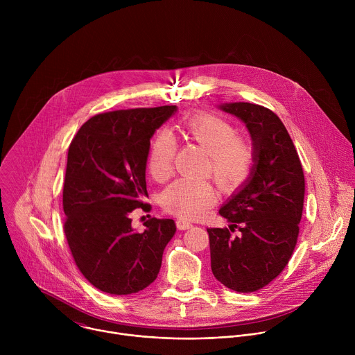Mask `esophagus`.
<instances>
[{"label":"esophagus","mask_w":355,"mask_h":355,"mask_svg":"<svg viewBox=\"0 0 355 355\" xmlns=\"http://www.w3.org/2000/svg\"><path fill=\"white\" fill-rule=\"evenodd\" d=\"M175 225H177V229H178V230H187V229L192 227V225H191L189 222L184 220V219H177V220H175Z\"/></svg>","instance_id":"34e87169"}]
</instances>
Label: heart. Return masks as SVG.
Listing matches in <instances>:
<instances>
[{"mask_svg": "<svg viewBox=\"0 0 355 355\" xmlns=\"http://www.w3.org/2000/svg\"><path fill=\"white\" fill-rule=\"evenodd\" d=\"M182 135L208 151L204 175L212 177L219 189L232 192L241 187L256 166V146L247 136L237 135L226 119L212 114H191L181 122ZM177 141L167 129L160 130L150 144L147 170L156 182H166L174 173ZM216 193L204 180H178L160 196L163 209L185 220L205 215Z\"/></svg>", "mask_w": 355, "mask_h": 355, "instance_id": "b5f03b06", "label": "heart"}]
</instances>
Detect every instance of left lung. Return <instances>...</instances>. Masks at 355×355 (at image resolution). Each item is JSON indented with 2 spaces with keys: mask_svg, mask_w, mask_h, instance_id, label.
I'll list each match as a JSON object with an SVG mask.
<instances>
[{
  "mask_svg": "<svg viewBox=\"0 0 355 355\" xmlns=\"http://www.w3.org/2000/svg\"><path fill=\"white\" fill-rule=\"evenodd\" d=\"M220 108L245 123L257 157L247 182L219 211L229 227L208 229L211 267L225 286L248 293L274 281L292 257L303 211L305 175L277 114L250 103Z\"/></svg>",
  "mask_w": 355,
  "mask_h": 355,
  "instance_id": "obj_1",
  "label": "left lung"
}]
</instances>
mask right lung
Wrapping results in <instances>:
<instances>
[{"label": "right lung", "mask_w": 355, "mask_h": 355, "mask_svg": "<svg viewBox=\"0 0 355 355\" xmlns=\"http://www.w3.org/2000/svg\"><path fill=\"white\" fill-rule=\"evenodd\" d=\"M175 111L166 105L98 114L70 143L63 229L76 266L99 291L130 295L157 278L175 223L150 218L136 232L130 214L151 209L144 204L150 137Z\"/></svg>", "instance_id": "right-lung-1"}]
</instances>
